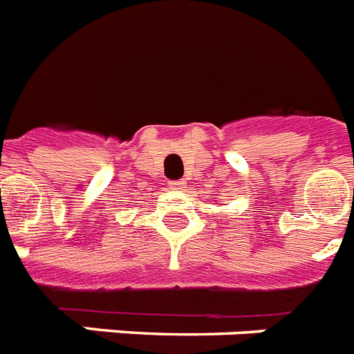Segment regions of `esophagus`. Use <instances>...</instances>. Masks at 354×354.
I'll return each instance as SVG.
<instances>
[{
  "instance_id": "1",
  "label": "esophagus",
  "mask_w": 354,
  "mask_h": 354,
  "mask_svg": "<svg viewBox=\"0 0 354 354\" xmlns=\"http://www.w3.org/2000/svg\"><path fill=\"white\" fill-rule=\"evenodd\" d=\"M169 186H171L174 190L183 192L186 188V183H185V180H174V183H169Z\"/></svg>"
}]
</instances>
